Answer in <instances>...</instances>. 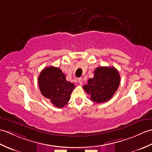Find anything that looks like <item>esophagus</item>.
I'll use <instances>...</instances> for the list:
<instances>
[{"label": "esophagus", "instance_id": "esophagus-1", "mask_svg": "<svg viewBox=\"0 0 152 152\" xmlns=\"http://www.w3.org/2000/svg\"><path fill=\"white\" fill-rule=\"evenodd\" d=\"M78 83H79L80 85H82V83H83V80H82V78H79L78 79Z\"/></svg>", "mask_w": 152, "mask_h": 152}]
</instances>
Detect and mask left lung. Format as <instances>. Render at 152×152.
I'll return each instance as SVG.
<instances>
[{"instance_id":"left-lung-1","label":"left lung","mask_w":152,"mask_h":152,"mask_svg":"<svg viewBox=\"0 0 152 152\" xmlns=\"http://www.w3.org/2000/svg\"><path fill=\"white\" fill-rule=\"evenodd\" d=\"M120 76L114 67L100 66L94 71V77L89 79L83 88L96 103L108 101L118 89Z\"/></svg>"}]
</instances>
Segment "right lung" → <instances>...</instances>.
I'll return each instance as SVG.
<instances>
[{
  "mask_svg": "<svg viewBox=\"0 0 152 152\" xmlns=\"http://www.w3.org/2000/svg\"><path fill=\"white\" fill-rule=\"evenodd\" d=\"M38 85L44 97L57 108L64 107L69 102L75 86L66 80L60 69L53 66L45 68L38 76Z\"/></svg>",
  "mask_w": 152,
  "mask_h": 152,
  "instance_id": "1",
  "label": "right lung"
}]
</instances>
